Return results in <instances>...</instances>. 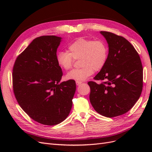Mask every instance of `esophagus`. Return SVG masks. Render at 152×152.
I'll return each instance as SVG.
<instances>
[{
    "label": "esophagus",
    "instance_id": "34e87169",
    "mask_svg": "<svg viewBox=\"0 0 152 152\" xmlns=\"http://www.w3.org/2000/svg\"><path fill=\"white\" fill-rule=\"evenodd\" d=\"M82 83V82H81V81H79V80H76V84L77 85V86H79L80 84H81Z\"/></svg>",
    "mask_w": 152,
    "mask_h": 152
}]
</instances>
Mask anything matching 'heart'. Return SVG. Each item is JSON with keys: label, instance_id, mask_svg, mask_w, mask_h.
I'll return each mask as SVG.
<instances>
[{"label": "heart", "instance_id": "obj_1", "mask_svg": "<svg viewBox=\"0 0 152 152\" xmlns=\"http://www.w3.org/2000/svg\"><path fill=\"white\" fill-rule=\"evenodd\" d=\"M68 51H59L56 54L58 65L65 70L73 67L74 60L80 59V68L67 73L66 79L79 81L85 80L93 74L94 71H99L107 63L108 48L102 40H93L79 38L71 43Z\"/></svg>", "mask_w": 152, "mask_h": 152}]
</instances>
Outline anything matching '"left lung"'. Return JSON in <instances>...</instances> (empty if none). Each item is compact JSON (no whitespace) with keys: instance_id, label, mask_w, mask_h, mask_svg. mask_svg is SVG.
<instances>
[{"instance_id":"8db88e82","label":"left lung","mask_w":152,"mask_h":152,"mask_svg":"<svg viewBox=\"0 0 152 152\" xmlns=\"http://www.w3.org/2000/svg\"><path fill=\"white\" fill-rule=\"evenodd\" d=\"M108 44L104 67L88 82L90 102L98 113L107 117L121 115L130 110L142 89V66L138 53L122 36L101 31Z\"/></svg>"}]
</instances>
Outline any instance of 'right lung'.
<instances>
[{"instance_id":"right-lung-1","label":"right lung","mask_w":152,"mask_h":152,"mask_svg":"<svg viewBox=\"0 0 152 152\" xmlns=\"http://www.w3.org/2000/svg\"><path fill=\"white\" fill-rule=\"evenodd\" d=\"M61 37L35 38L16 59L12 87L18 104L35 121L54 126L68 116L76 90L74 80L60 82L63 75L56 61Z\"/></svg>"}]
</instances>
